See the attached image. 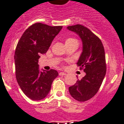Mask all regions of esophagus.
I'll return each instance as SVG.
<instances>
[{
    "instance_id": "obj_1",
    "label": "esophagus",
    "mask_w": 124,
    "mask_h": 124,
    "mask_svg": "<svg viewBox=\"0 0 124 124\" xmlns=\"http://www.w3.org/2000/svg\"><path fill=\"white\" fill-rule=\"evenodd\" d=\"M66 73H64V72H60L59 73V75L60 76H64V75H66Z\"/></svg>"
}]
</instances>
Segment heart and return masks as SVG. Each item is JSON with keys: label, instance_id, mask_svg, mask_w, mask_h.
I'll return each mask as SVG.
<instances>
[{"label": "heart", "instance_id": "b5f03b06", "mask_svg": "<svg viewBox=\"0 0 124 124\" xmlns=\"http://www.w3.org/2000/svg\"><path fill=\"white\" fill-rule=\"evenodd\" d=\"M75 41H77V40L75 39H73V38H68L66 40V44L67 43H70V42H75Z\"/></svg>", "mask_w": 124, "mask_h": 124}]
</instances>
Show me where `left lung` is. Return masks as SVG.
<instances>
[{
	"label": "left lung",
	"mask_w": 124,
	"mask_h": 124,
	"mask_svg": "<svg viewBox=\"0 0 124 124\" xmlns=\"http://www.w3.org/2000/svg\"><path fill=\"white\" fill-rule=\"evenodd\" d=\"M67 29L81 39L82 52L77 65L85 73L81 80L78 79L75 84L69 87V91L74 99L85 102L98 92L106 75L105 51L100 39L86 27L77 24L68 26Z\"/></svg>",
	"instance_id": "1"
}]
</instances>
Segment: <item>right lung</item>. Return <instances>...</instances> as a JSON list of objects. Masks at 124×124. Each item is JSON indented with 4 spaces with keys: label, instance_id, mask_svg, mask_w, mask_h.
<instances>
[{
    "label": "right lung",
    "instance_id": "right-lung-1",
    "mask_svg": "<svg viewBox=\"0 0 124 124\" xmlns=\"http://www.w3.org/2000/svg\"><path fill=\"white\" fill-rule=\"evenodd\" d=\"M62 28L35 23L24 31L17 44L14 56L16 80L23 93L31 100L44 98L58 77L54 70L40 71L38 62Z\"/></svg>",
    "mask_w": 124,
    "mask_h": 124
}]
</instances>
